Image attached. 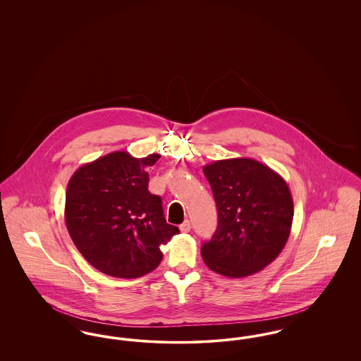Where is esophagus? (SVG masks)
<instances>
[{"label":"esophagus","mask_w":361,"mask_h":361,"mask_svg":"<svg viewBox=\"0 0 361 361\" xmlns=\"http://www.w3.org/2000/svg\"><path fill=\"white\" fill-rule=\"evenodd\" d=\"M180 231L181 233H189L190 231V222L184 221V224H180Z\"/></svg>","instance_id":"1"}]
</instances>
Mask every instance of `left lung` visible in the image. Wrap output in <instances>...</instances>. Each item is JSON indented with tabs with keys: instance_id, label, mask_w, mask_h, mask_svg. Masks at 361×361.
Returning a JSON list of instances; mask_svg holds the SVG:
<instances>
[{
	"instance_id": "1",
	"label": "left lung",
	"mask_w": 361,
	"mask_h": 361,
	"mask_svg": "<svg viewBox=\"0 0 361 361\" xmlns=\"http://www.w3.org/2000/svg\"><path fill=\"white\" fill-rule=\"evenodd\" d=\"M218 208V227L203 243L207 267L227 277L262 271L286 246L293 202L286 180L253 158H230L204 165Z\"/></svg>"
}]
</instances>
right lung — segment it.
<instances>
[{
    "label": "right lung",
    "mask_w": 361,
    "mask_h": 361,
    "mask_svg": "<svg viewBox=\"0 0 361 361\" xmlns=\"http://www.w3.org/2000/svg\"><path fill=\"white\" fill-rule=\"evenodd\" d=\"M161 155L114 152L87 162L70 178L65 222L78 252L105 275L135 279L162 259L161 245L180 230L166 224L162 200L147 189V166Z\"/></svg>",
    "instance_id": "1"
}]
</instances>
